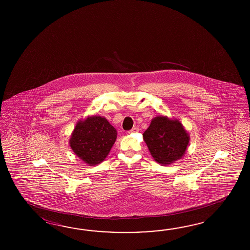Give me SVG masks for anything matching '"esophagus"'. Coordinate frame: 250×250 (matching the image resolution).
Instances as JSON below:
<instances>
[{
    "label": "esophagus",
    "instance_id": "1",
    "mask_svg": "<svg viewBox=\"0 0 250 250\" xmlns=\"http://www.w3.org/2000/svg\"><path fill=\"white\" fill-rule=\"evenodd\" d=\"M136 131V127H134V128H131L129 131H128V133H133L135 132Z\"/></svg>",
    "mask_w": 250,
    "mask_h": 250
}]
</instances>
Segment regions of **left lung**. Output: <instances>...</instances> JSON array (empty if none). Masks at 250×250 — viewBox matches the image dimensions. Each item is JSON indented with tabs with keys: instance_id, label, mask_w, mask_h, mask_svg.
Segmentation results:
<instances>
[{
	"instance_id": "left-lung-1",
	"label": "left lung",
	"mask_w": 250,
	"mask_h": 250,
	"mask_svg": "<svg viewBox=\"0 0 250 250\" xmlns=\"http://www.w3.org/2000/svg\"><path fill=\"white\" fill-rule=\"evenodd\" d=\"M150 154L160 165H170L186 153L189 136L178 120L157 116L144 132Z\"/></svg>"
}]
</instances>
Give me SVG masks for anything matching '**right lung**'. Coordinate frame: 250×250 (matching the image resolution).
Returning <instances> with one entry per match:
<instances>
[{
  "label": "right lung",
  "instance_id": "add662e5",
  "mask_svg": "<svg viewBox=\"0 0 250 250\" xmlns=\"http://www.w3.org/2000/svg\"><path fill=\"white\" fill-rule=\"evenodd\" d=\"M116 138V129L105 118L89 116L77 123L69 146L78 157L93 166L106 158Z\"/></svg>",
  "mask_w": 250,
  "mask_h": 250
}]
</instances>
